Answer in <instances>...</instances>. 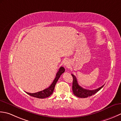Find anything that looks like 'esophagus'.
Segmentation results:
<instances>
[{"label":"esophagus","mask_w":121,"mask_h":121,"mask_svg":"<svg viewBox=\"0 0 121 121\" xmlns=\"http://www.w3.org/2000/svg\"><path fill=\"white\" fill-rule=\"evenodd\" d=\"M64 65L66 66H68V65H69V61L67 60H65L64 61Z\"/></svg>","instance_id":"esophagus-1"}]
</instances>
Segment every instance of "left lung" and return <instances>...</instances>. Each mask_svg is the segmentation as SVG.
Wrapping results in <instances>:
<instances>
[{
    "label": "left lung",
    "instance_id": "1",
    "mask_svg": "<svg viewBox=\"0 0 121 121\" xmlns=\"http://www.w3.org/2000/svg\"><path fill=\"white\" fill-rule=\"evenodd\" d=\"M73 78V95H75L76 97L81 98H87L90 96H91L95 95V93L99 91L101 89L104 85L101 87L95 90H88L86 89L83 88L81 86L78 85L77 79L75 76L73 74H71Z\"/></svg>",
    "mask_w": 121,
    "mask_h": 121
}]
</instances>
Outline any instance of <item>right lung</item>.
I'll return each mask as SVG.
<instances>
[{"mask_svg": "<svg viewBox=\"0 0 121 121\" xmlns=\"http://www.w3.org/2000/svg\"><path fill=\"white\" fill-rule=\"evenodd\" d=\"M64 71H65V68L61 66V67H60V69H59V70L58 71V72L56 73V77L55 79H54L53 82L48 88H46L45 89H44L42 91H39L36 93H29V92H26V93L29 95L32 96V97H35L37 98L44 99V98H46L50 97V96L52 94L54 91L55 85L56 82H57L58 79L60 78V76L61 75V74H62L63 73H64Z\"/></svg>", "mask_w": 121, "mask_h": 121, "instance_id": "add662e5", "label": "right lung"}]
</instances>
